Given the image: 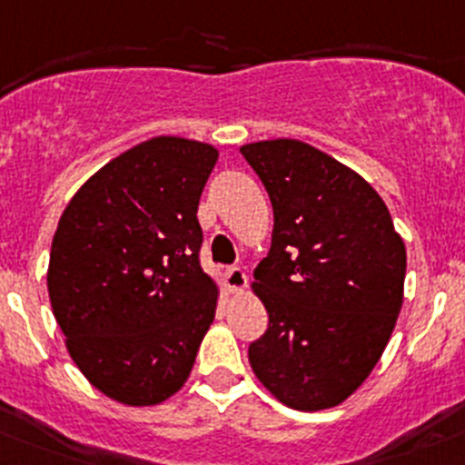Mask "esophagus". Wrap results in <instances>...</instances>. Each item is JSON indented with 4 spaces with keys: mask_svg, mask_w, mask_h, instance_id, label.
Listing matches in <instances>:
<instances>
[{
    "mask_svg": "<svg viewBox=\"0 0 465 465\" xmlns=\"http://www.w3.org/2000/svg\"><path fill=\"white\" fill-rule=\"evenodd\" d=\"M223 278H225V287H228V292H232V294H240V292H244L246 273L242 272L240 267H228L225 269Z\"/></svg>",
    "mask_w": 465,
    "mask_h": 465,
    "instance_id": "1",
    "label": "esophagus"
}]
</instances>
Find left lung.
Segmentation results:
<instances>
[{"instance_id":"1","label":"left lung","mask_w":465,"mask_h":465,"mask_svg":"<svg viewBox=\"0 0 465 465\" xmlns=\"http://www.w3.org/2000/svg\"><path fill=\"white\" fill-rule=\"evenodd\" d=\"M240 153L273 207L272 249L251 282L269 326L249 347L251 368L290 409H333L391 340L404 303V240L372 184L331 154L296 139Z\"/></svg>"}]
</instances>
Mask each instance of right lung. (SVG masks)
I'll use <instances>...</instances> for the list:
<instances>
[{
    "mask_svg": "<svg viewBox=\"0 0 465 465\" xmlns=\"http://www.w3.org/2000/svg\"><path fill=\"white\" fill-rule=\"evenodd\" d=\"M216 159L203 141L153 136L93 173L56 225L52 312L79 372L118 404L173 397L214 322L196 212Z\"/></svg>",
    "mask_w": 465,
    "mask_h": 465,
    "instance_id": "add662e5",
    "label": "right lung"
}]
</instances>
